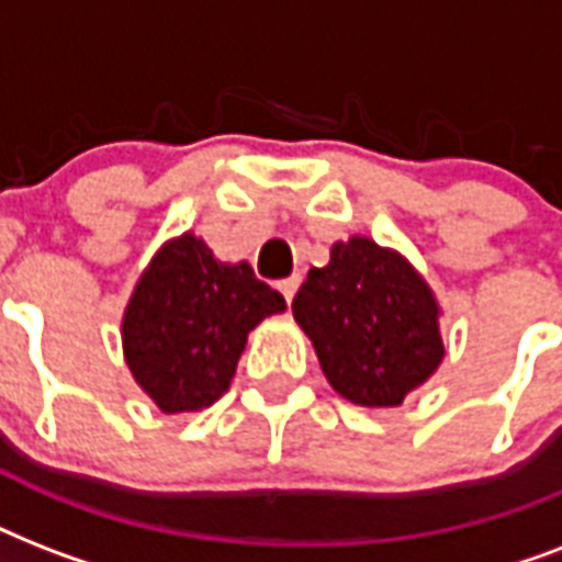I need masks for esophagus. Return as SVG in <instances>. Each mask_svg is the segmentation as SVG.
Masks as SVG:
<instances>
[{
  "instance_id": "esophagus-1",
  "label": "esophagus",
  "mask_w": 562,
  "mask_h": 562,
  "mask_svg": "<svg viewBox=\"0 0 562 562\" xmlns=\"http://www.w3.org/2000/svg\"><path fill=\"white\" fill-rule=\"evenodd\" d=\"M300 289V277L294 273V277H285V280H280V291H282V297H285V303L291 306V300H294V294H297Z\"/></svg>"
}]
</instances>
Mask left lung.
I'll return each mask as SVG.
<instances>
[{"label": "left lung", "mask_w": 562, "mask_h": 562, "mask_svg": "<svg viewBox=\"0 0 562 562\" xmlns=\"http://www.w3.org/2000/svg\"><path fill=\"white\" fill-rule=\"evenodd\" d=\"M291 308L329 384L356 405H402L443 361L431 289L370 238L338 241L329 265L308 271Z\"/></svg>", "instance_id": "1"}]
</instances>
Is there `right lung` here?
Masks as SVG:
<instances>
[{
  "mask_svg": "<svg viewBox=\"0 0 562 562\" xmlns=\"http://www.w3.org/2000/svg\"><path fill=\"white\" fill-rule=\"evenodd\" d=\"M282 308L250 265L218 262L187 233L154 256L127 303V368L166 414L201 411L233 382L247 333Z\"/></svg>",
  "mask_w": 562,
  "mask_h": 562,
  "instance_id": "right-lung-1",
  "label": "right lung"
}]
</instances>
